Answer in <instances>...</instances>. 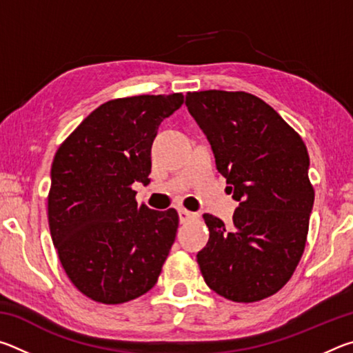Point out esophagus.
I'll use <instances>...</instances> for the list:
<instances>
[{
	"mask_svg": "<svg viewBox=\"0 0 353 353\" xmlns=\"http://www.w3.org/2000/svg\"><path fill=\"white\" fill-rule=\"evenodd\" d=\"M177 213H179V219H181V223H187V221L196 218V213L185 210V208H179Z\"/></svg>",
	"mask_w": 353,
	"mask_h": 353,
	"instance_id": "1",
	"label": "esophagus"
}]
</instances>
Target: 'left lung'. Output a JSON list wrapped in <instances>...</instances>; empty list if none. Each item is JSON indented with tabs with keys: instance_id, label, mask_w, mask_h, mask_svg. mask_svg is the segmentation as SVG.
Masks as SVG:
<instances>
[{
	"instance_id": "left-lung-1",
	"label": "left lung",
	"mask_w": 353,
	"mask_h": 353,
	"mask_svg": "<svg viewBox=\"0 0 353 353\" xmlns=\"http://www.w3.org/2000/svg\"><path fill=\"white\" fill-rule=\"evenodd\" d=\"M185 105L205 134L229 191L234 223L204 214L198 252L205 283L229 301L256 302L288 282L305 249L314 191L302 141L265 101L244 92L188 93Z\"/></svg>"
}]
</instances>
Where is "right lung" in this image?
I'll use <instances>...</instances> for the list:
<instances>
[{"instance_id":"1","label":"right lung","mask_w":353,"mask_h":353,"mask_svg":"<svg viewBox=\"0 0 353 353\" xmlns=\"http://www.w3.org/2000/svg\"><path fill=\"white\" fill-rule=\"evenodd\" d=\"M182 104V93L107 101L57 149L51 238L71 282L93 301H132L157 282L179 216L174 208L139 207L132 183H149L159 126Z\"/></svg>"}]
</instances>
